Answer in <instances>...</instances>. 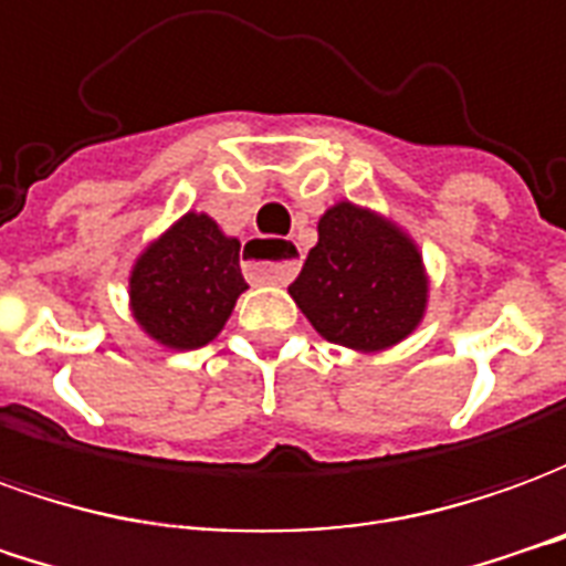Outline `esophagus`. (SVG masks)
Segmentation results:
<instances>
[{"label": "esophagus", "mask_w": 566, "mask_h": 566, "mask_svg": "<svg viewBox=\"0 0 566 566\" xmlns=\"http://www.w3.org/2000/svg\"><path fill=\"white\" fill-rule=\"evenodd\" d=\"M250 259V274L262 283H290L298 271V252L292 243L252 240Z\"/></svg>", "instance_id": "obj_1"}]
</instances>
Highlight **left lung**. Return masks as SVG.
<instances>
[{"label":"left lung","instance_id":"obj_1","mask_svg":"<svg viewBox=\"0 0 566 566\" xmlns=\"http://www.w3.org/2000/svg\"><path fill=\"white\" fill-rule=\"evenodd\" d=\"M290 295L332 344L375 354L408 338L427 307L418 247L371 210L335 203L319 219Z\"/></svg>","mask_w":566,"mask_h":566}]
</instances>
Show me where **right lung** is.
I'll list each match as a JSON object with an SVG mask.
<instances>
[{"instance_id":"obj_1","label":"right lung","mask_w":566,"mask_h":566,"mask_svg":"<svg viewBox=\"0 0 566 566\" xmlns=\"http://www.w3.org/2000/svg\"><path fill=\"white\" fill-rule=\"evenodd\" d=\"M243 290L238 240L210 216L186 212L136 259L130 307L158 344L195 350L222 332Z\"/></svg>"}]
</instances>
